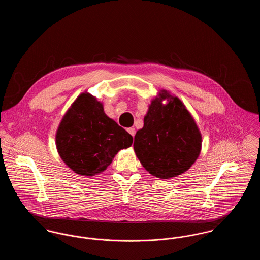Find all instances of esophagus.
Instances as JSON below:
<instances>
[{"mask_svg":"<svg viewBox=\"0 0 260 260\" xmlns=\"http://www.w3.org/2000/svg\"><path fill=\"white\" fill-rule=\"evenodd\" d=\"M127 132H128V134H129L131 136H135V135H136V129H135V127H128V128H127Z\"/></svg>","mask_w":260,"mask_h":260,"instance_id":"obj_1","label":"esophagus"}]
</instances>
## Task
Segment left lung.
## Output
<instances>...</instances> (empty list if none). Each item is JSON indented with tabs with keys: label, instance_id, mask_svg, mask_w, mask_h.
Returning a JSON list of instances; mask_svg holds the SVG:
<instances>
[{
	"label": "left lung",
	"instance_id": "obj_1",
	"mask_svg": "<svg viewBox=\"0 0 260 260\" xmlns=\"http://www.w3.org/2000/svg\"><path fill=\"white\" fill-rule=\"evenodd\" d=\"M164 101H167L165 105ZM134 149L150 174L173 178L187 172L198 159L202 135L183 102L161 89L149 105L143 127L136 132Z\"/></svg>",
	"mask_w": 260,
	"mask_h": 260
}]
</instances>
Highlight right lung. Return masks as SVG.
Returning a JSON list of instances; mask_svg holds the SVG:
<instances>
[{"label": "right lung", "mask_w": 260, "mask_h": 260, "mask_svg": "<svg viewBox=\"0 0 260 260\" xmlns=\"http://www.w3.org/2000/svg\"><path fill=\"white\" fill-rule=\"evenodd\" d=\"M55 144L62 161L74 173L93 176L104 172L120 150L132 146L133 136L104 113L102 102L86 91L63 116Z\"/></svg>", "instance_id": "right-lung-1"}]
</instances>
